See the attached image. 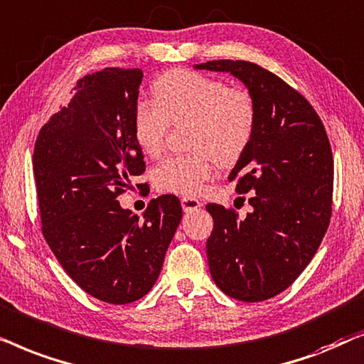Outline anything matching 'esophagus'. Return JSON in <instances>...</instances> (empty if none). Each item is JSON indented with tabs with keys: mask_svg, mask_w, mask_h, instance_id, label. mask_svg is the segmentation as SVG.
Segmentation results:
<instances>
[{
	"mask_svg": "<svg viewBox=\"0 0 364 364\" xmlns=\"http://www.w3.org/2000/svg\"><path fill=\"white\" fill-rule=\"evenodd\" d=\"M181 206H183V210H185L186 213H191V211L198 210V208L201 206V203H200V200H196V198L183 196L181 198Z\"/></svg>",
	"mask_w": 364,
	"mask_h": 364,
	"instance_id": "esophagus-1",
	"label": "esophagus"
}]
</instances>
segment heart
I'll list each match as a JSON object with an SVG mask.
<instances>
[{"label": "heart", "mask_w": 364, "mask_h": 364, "mask_svg": "<svg viewBox=\"0 0 364 364\" xmlns=\"http://www.w3.org/2000/svg\"><path fill=\"white\" fill-rule=\"evenodd\" d=\"M154 96L156 101L139 100L134 108L138 146L148 156H158L169 124H191L190 146L196 153L163 159L154 169V185L161 191L196 195L211 178L213 159L231 166L246 151L255 132V101L246 90L195 71L161 76Z\"/></svg>", "instance_id": "obj_1"}]
</instances>
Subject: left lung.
Masks as SVG:
<instances>
[{
  "label": "left lung",
  "mask_w": 364,
  "mask_h": 364,
  "mask_svg": "<svg viewBox=\"0 0 364 364\" xmlns=\"http://www.w3.org/2000/svg\"><path fill=\"white\" fill-rule=\"evenodd\" d=\"M196 70L230 73L255 101L256 123L246 151L231 169L236 191L251 193V213L210 203L206 241L216 287L240 301H264L284 291L319 248L331 218L333 154L313 106L281 77L250 61L220 60Z\"/></svg>",
  "instance_id": "left-lung-1"
}]
</instances>
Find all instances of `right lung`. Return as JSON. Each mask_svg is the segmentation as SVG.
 Returning <instances> with one entry per match:
<instances>
[{
	"label": "right lung",
	"instance_id": "right-lung-1",
	"mask_svg": "<svg viewBox=\"0 0 364 364\" xmlns=\"http://www.w3.org/2000/svg\"><path fill=\"white\" fill-rule=\"evenodd\" d=\"M141 80L138 68L85 76L41 128L33 154L46 243L77 287L111 304L153 288L183 218L173 195L153 200L143 218L118 201L144 171L133 128Z\"/></svg>",
	"mask_w": 364,
	"mask_h": 364
}]
</instances>
